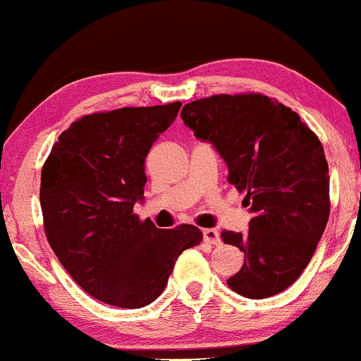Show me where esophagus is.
<instances>
[{"label":"esophagus","mask_w":361,"mask_h":361,"mask_svg":"<svg viewBox=\"0 0 361 361\" xmlns=\"http://www.w3.org/2000/svg\"><path fill=\"white\" fill-rule=\"evenodd\" d=\"M202 236H204L206 243H209V245H219V243H221V238H219V231L213 230V228L202 231Z\"/></svg>","instance_id":"34e87169"}]
</instances>
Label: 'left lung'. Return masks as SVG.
Instances as JSON below:
<instances>
[{
    "label": "left lung",
    "mask_w": 361,
    "mask_h": 361,
    "mask_svg": "<svg viewBox=\"0 0 361 361\" xmlns=\"http://www.w3.org/2000/svg\"><path fill=\"white\" fill-rule=\"evenodd\" d=\"M194 135L209 140L230 169L228 180L245 192L253 213L248 233L221 231L245 253L231 290L272 298L304 272L331 209L329 173L317 135L290 108L260 92L214 94L182 108Z\"/></svg>",
    "instance_id": "obj_1"
}]
</instances>
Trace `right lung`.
I'll return each mask as SVG.
<instances>
[{"label": "right lung", "instance_id": "add662e5", "mask_svg": "<svg viewBox=\"0 0 361 361\" xmlns=\"http://www.w3.org/2000/svg\"><path fill=\"white\" fill-rule=\"evenodd\" d=\"M180 101L86 114L62 131L42 167L44 230L63 269L89 295L138 309L162 294L184 250L201 243L192 224L159 230L138 218L145 159Z\"/></svg>", "mask_w": 361, "mask_h": 361}]
</instances>
